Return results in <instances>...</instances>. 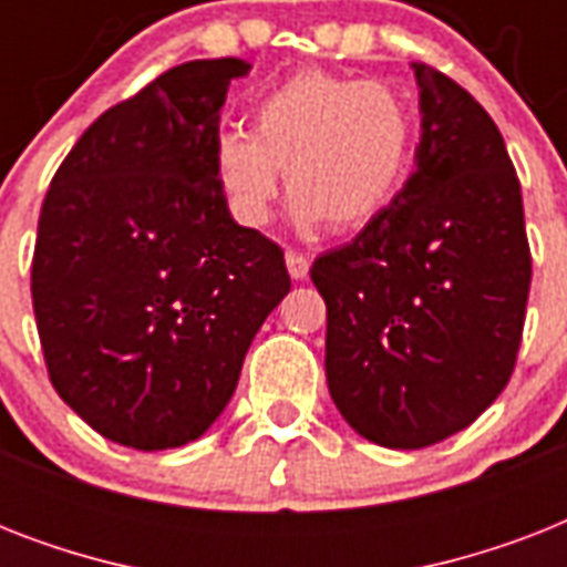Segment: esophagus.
<instances>
[{"mask_svg": "<svg viewBox=\"0 0 567 567\" xmlns=\"http://www.w3.org/2000/svg\"><path fill=\"white\" fill-rule=\"evenodd\" d=\"M285 265H288V274H291V279H297V282L309 276V258L302 256V252L288 249V252H285Z\"/></svg>", "mask_w": 567, "mask_h": 567, "instance_id": "34e87169", "label": "esophagus"}]
</instances>
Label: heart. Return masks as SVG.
<instances>
[{"mask_svg":"<svg viewBox=\"0 0 567 567\" xmlns=\"http://www.w3.org/2000/svg\"><path fill=\"white\" fill-rule=\"evenodd\" d=\"M414 153V114L385 82L302 70L265 93L252 132L220 128L212 171L229 212L265 226L285 188L302 226L371 223L396 196Z\"/></svg>","mask_w":567,"mask_h":567,"instance_id":"b5f03b06","label":"heart"}]
</instances>
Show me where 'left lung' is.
Listing matches in <instances>:
<instances>
[{
	"label": "left lung",
	"mask_w": 567,
	"mask_h": 567,
	"mask_svg": "<svg viewBox=\"0 0 567 567\" xmlns=\"http://www.w3.org/2000/svg\"><path fill=\"white\" fill-rule=\"evenodd\" d=\"M421 141L400 194L311 267L327 300L332 403L379 447L465 430L515 368L527 311L524 203L501 128L471 93L412 64Z\"/></svg>",
	"instance_id": "1"
}]
</instances>
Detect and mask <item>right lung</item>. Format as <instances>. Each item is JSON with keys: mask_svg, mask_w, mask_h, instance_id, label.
I'll return each mask as SVG.
<instances>
[{"mask_svg": "<svg viewBox=\"0 0 567 567\" xmlns=\"http://www.w3.org/2000/svg\"><path fill=\"white\" fill-rule=\"evenodd\" d=\"M240 58L188 61L84 132L40 208L31 302L58 396L135 450L196 441L291 291L282 249L231 220L212 141Z\"/></svg>", "mask_w": 567, "mask_h": 567, "instance_id": "right-lung-1", "label": "right lung"}]
</instances>
